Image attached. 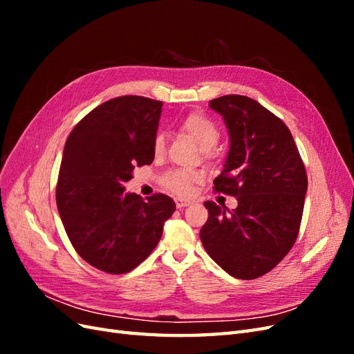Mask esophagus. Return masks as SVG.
I'll list each match as a JSON object with an SVG mask.
<instances>
[{"label":"esophagus","instance_id":"esophagus-1","mask_svg":"<svg viewBox=\"0 0 354 354\" xmlns=\"http://www.w3.org/2000/svg\"><path fill=\"white\" fill-rule=\"evenodd\" d=\"M190 201H187V199H181V198H177L176 199V207L177 208H185V207H189L190 205Z\"/></svg>","mask_w":354,"mask_h":354}]
</instances>
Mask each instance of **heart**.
I'll return each mask as SVG.
<instances>
[{"mask_svg": "<svg viewBox=\"0 0 354 354\" xmlns=\"http://www.w3.org/2000/svg\"><path fill=\"white\" fill-rule=\"evenodd\" d=\"M178 130L189 136L194 140L201 151L205 155V158H211L214 149L220 140V130L218 127L214 124L207 115L201 112H190L186 115L183 120L178 122ZM165 136L162 133H158L153 138V153L156 156L164 155L165 152ZM202 180L201 174L196 173H187V171H169L168 174L164 176L162 185L173 192L176 195L186 196L190 194L192 186Z\"/></svg>", "mask_w": 354, "mask_h": 354, "instance_id": "obj_1", "label": "heart"}]
</instances>
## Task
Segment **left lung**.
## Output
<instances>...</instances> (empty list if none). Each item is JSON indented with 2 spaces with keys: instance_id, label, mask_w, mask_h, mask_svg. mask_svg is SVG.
<instances>
[{
  "instance_id": "8db88e82",
  "label": "left lung",
  "mask_w": 354,
  "mask_h": 354,
  "mask_svg": "<svg viewBox=\"0 0 354 354\" xmlns=\"http://www.w3.org/2000/svg\"><path fill=\"white\" fill-rule=\"evenodd\" d=\"M230 136V149L214 190L234 196L227 212L207 201L203 248L224 272L250 281L269 273L292 248L301 224L307 173L294 137L281 118L246 95L209 102Z\"/></svg>"
}]
</instances>
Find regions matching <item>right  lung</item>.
<instances>
[{
    "instance_id": "1",
    "label": "right lung",
    "mask_w": 354,
    "mask_h": 354,
    "mask_svg": "<svg viewBox=\"0 0 354 354\" xmlns=\"http://www.w3.org/2000/svg\"><path fill=\"white\" fill-rule=\"evenodd\" d=\"M162 102L121 95L75 125L63 151L56 202L72 246L88 264L124 274L145 261L176 203L125 194L136 167L152 164Z\"/></svg>"
}]
</instances>
